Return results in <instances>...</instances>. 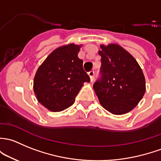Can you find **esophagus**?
Segmentation results:
<instances>
[{"instance_id": "obj_1", "label": "esophagus", "mask_w": 161, "mask_h": 161, "mask_svg": "<svg viewBox=\"0 0 161 161\" xmlns=\"http://www.w3.org/2000/svg\"><path fill=\"white\" fill-rule=\"evenodd\" d=\"M88 74H89V77H90V80L91 82H92L94 79V75H95V72L94 71H90V72H88Z\"/></svg>"}]
</instances>
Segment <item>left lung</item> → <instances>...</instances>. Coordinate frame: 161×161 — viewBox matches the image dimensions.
I'll list each match as a JSON object with an SVG mask.
<instances>
[{
	"label": "left lung",
	"mask_w": 161,
	"mask_h": 161,
	"mask_svg": "<svg viewBox=\"0 0 161 161\" xmlns=\"http://www.w3.org/2000/svg\"><path fill=\"white\" fill-rule=\"evenodd\" d=\"M100 76L93 84L99 103L113 114L131 111L146 91L143 71L135 58L119 45H101Z\"/></svg>",
	"instance_id": "8db88e82"
}]
</instances>
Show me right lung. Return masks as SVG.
<instances>
[{
	"instance_id": "obj_1",
	"label": "right lung",
	"mask_w": 161,
	"mask_h": 161,
	"mask_svg": "<svg viewBox=\"0 0 161 161\" xmlns=\"http://www.w3.org/2000/svg\"><path fill=\"white\" fill-rule=\"evenodd\" d=\"M80 46L70 44L52 52L37 70L34 91L41 104L52 112L67 109L75 102L84 82L90 78L78 58Z\"/></svg>"
}]
</instances>
